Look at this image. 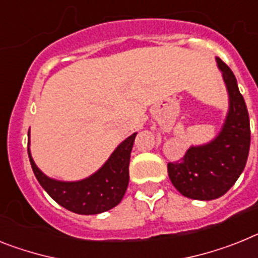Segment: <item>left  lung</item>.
Listing matches in <instances>:
<instances>
[{
	"label": "left lung",
	"instance_id": "8db88e82",
	"mask_svg": "<svg viewBox=\"0 0 258 258\" xmlns=\"http://www.w3.org/2000/svg\"><path fill=\"white\" fill-rule=\"evenodd\" d=\"M228 92V112L220 133L211 142L191 146L181 161L168 164L173 186L182 196L211 201L224 196L237 181L249 155V115L235 75L216 57Z\"/></svg>",
	"mask_w": 258,
	"mask_h": 258
}]
</instances>
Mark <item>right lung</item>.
Wrapping results in <instances>:
<instances>
[{
    "label": "right lung",
    "instance_id": "1",
    "mask_svg": "<svg viewBox=\"0 0 258 258\" xmlns=\"http://www.w3.org/2000/svg\"><path fill=\"white\" fill-rule=\"evenodd\" d=\"M136 134L123 140L96 173L80 181L69 182L45 176L34 162L29 147L30 164L39 183L60 206L81 215L105 213L122 201L127 190L130 157Z\"/></svg>",
    "mask_w": 258,
    "mask_h": 258
}]
</instances>
